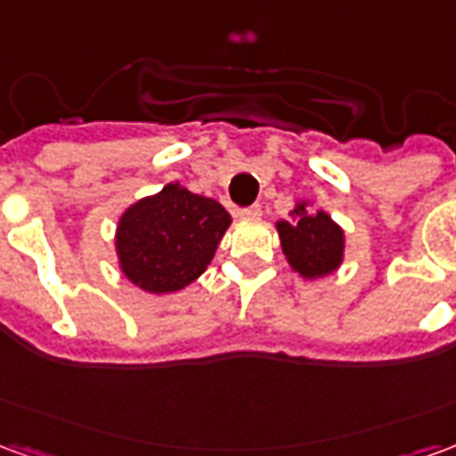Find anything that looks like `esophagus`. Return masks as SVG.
Returning a JSON list of instances; mask_svg holds the SVG:
<instances>
[{
    "label": "esophagus",
    "instance_id": "obj_1",
    "mask_svg": "<svg viewBox=\"0 0 456 456\" xmlns=\"http://www.w3.org/2000/svg\"><path fill=\"white\" fill-rule=\"evenodd\" d=\"M237 217L239 219H258L261 217V208H258V205H251V208L237 209Z\"/></svg>",
    "mask_w": 456,
    "mask_h": 456
}]
</instances>
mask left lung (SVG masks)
<instances>
[{"label": "left lung", "mask_w": 456, "mask_h": 456, "mask_svg": "<svg viewBox=\"0 0 456 456\" xmlns=\"http://www.w3.org/2000/svg\"><path fill=\"white\" fill-rule=\"evenodd\" d=\"M283 256L305 281H317L344 264V229L325 209H313L310 200H297L290 217L276 222Z\"/></svg>", "instance_id": "left-lung-1"}]
</instances>
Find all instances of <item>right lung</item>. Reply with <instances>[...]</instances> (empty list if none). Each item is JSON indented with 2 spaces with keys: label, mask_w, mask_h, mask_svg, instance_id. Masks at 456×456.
I'll return each instance as SVG.
<instances>
[{
  "label": "right lung",
  "mask_w": 456,
  "mask_h": 456,
  "mask_svg": "<svg viewBox=\"0 0 456 456\" xmlns=\"http://www.w3.org/2000/svg\"><path fill=\"white\" fill-rule=\"evenodd\" d=\"M229 224L217 200L168 183L119 215L114 251L121 276L153 296L178 293L208 271Z\"/></svg>",
  "instance_id": "obj_1"
}]
</instances>
